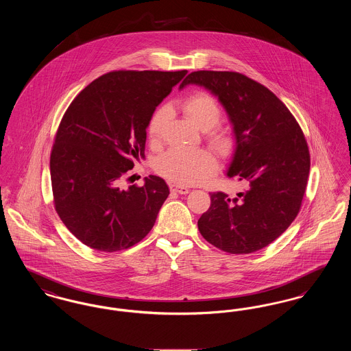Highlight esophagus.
<instances>
[{
    "instance_id": "obj_1",
    "label": "esophagus",
    "mask_w": 351,
    "mask_h": 351,
    "mask_svg": "<svg viewBox=\"0 0 351 351\" xmlns=\"http://www.w3.org/2000/svg\"><path fill=\"white\" fill-rule=\"evenodd\" d=\"M169 191L173 193H179V195H186L189 192V189L184 185H178V184H169Z\"/></svg>"
}]
</instances>
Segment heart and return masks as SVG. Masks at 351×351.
<instances>
[{"mask_svg":"<svg viewBox=\"0 0 351 351\" xmlns=\"http://www.w3.org/2000/svg\"><path fill=\"white\" fill-rule=\"evenodd\" d=\"M185 116L199 129L204 130L208 143L221 154H229L233 149V139L217 126L222 118L218 101L206 92H195L186 96L182 104ZM168 109L159 108L151 117L147 133L151 142H158L167 125ZM217 168L215 156L206 150L171 149L155 162L156 172L176 184H195L212 175Z\"/></svg>","mask_w":351,"mask_h":351,"instance_id":"obj_1","label":"heart"}]
</instances>
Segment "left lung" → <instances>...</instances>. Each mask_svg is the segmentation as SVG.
Returning <instances> with one entry per match:
<instances>
[{
  "label": "left lung",
  "mask_w": 351,
  "mask_h": 351,
  "mask_svg": "<svg viewBox=\"0 0 351 351\" xmlns=\"http://www.w3.org/2000/svg\"><path fill=\"white\" fill-rule=\"evenodd\" d=\"M199 84L225 106L237 147L229 178L246 189L230 197L210 192L197 221L201 235L219 250L250 254L274 242L300 212L311 155L296 118L267 86L233 71H195L180 88Z\"/></svg>",
  "instance_id": "left-lung-1"
}]
</instances>
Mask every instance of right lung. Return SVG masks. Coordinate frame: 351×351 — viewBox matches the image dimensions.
Here are the masks:
<instances>
[{"label": "right lung", "mask_w": 351, "mask_h": 351, "mask_svg": "<svg viewBox=\"0 0 351 351\" xmlns=\"http://www.w3.org/2000/svg\"><path fill=\"white\" fill-rule=\"evenodd\" d=\"M186 71H112L73 99L51 149L53 206L68 230L95 250H126L150 233L169 195L158 176L121 186L145 156L156 106Z\"/></svg>", "instance_id": "obj_1"}]
</instances>
